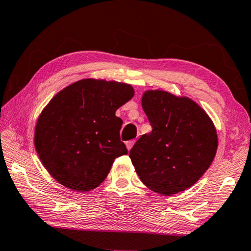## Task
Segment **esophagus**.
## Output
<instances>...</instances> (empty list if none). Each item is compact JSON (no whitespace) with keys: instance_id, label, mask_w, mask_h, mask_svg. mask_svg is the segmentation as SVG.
I'll return each instance as SVG.
<instances>
[{"instance_id":"1","label":"esophagus","mask_w":251,"mask_h":251,"mask_svg":"<svg viewBox=\"0 0 251 251\" xmlns=\"http://www.w3.org/2000/svg\"><path fill=\"white\" fill-rule=\"evenodd\" d=\"M134 144H135V141H128V142H126V147H127V150L130 151V150H131V147H133Z\"/></svg>"}]
</instances>
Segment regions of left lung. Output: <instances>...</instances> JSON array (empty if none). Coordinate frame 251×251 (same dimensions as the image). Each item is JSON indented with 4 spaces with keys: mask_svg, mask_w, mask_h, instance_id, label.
Segmentation results:
<instances>
[{
    "mask_svg": "<svg viewBox=\"0 0 251 251\" xmlns=\"http://www.w3.org/2000/svg\"><path fill=\"white\" fill-rule=\"evenodd\" d=\"M142 107L152 130L129 151L143 184L163 196L196 184L214 160L218 147L216 127L196 101L160 90H148Z\"/></svg>",
    "mask_w": 251,
    "mask_h": 251,
    "instance_id": "left-lung-1",
    "label": "left lung"
}]
</instances>
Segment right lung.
I'll return each instance as SVG.
<instances>
[{
  "instance_id": "1",
  "label": "right lung",
  "mask_w": 251,
  "mask_h": 251,
  "mask_svg": "<svg viewBox=\"0 0 251 251\" xmlns=\"http://www.w3.org/2000/svg\"><path fill=\"white\" fill-rule=\"evenodd\" d=\"M134 94L129 84L84 78L49 101L37 118L34 145L55 180L84 193L105 180L116 157L127 154L115 113Z\"/></svg>"
}]
</instances>
